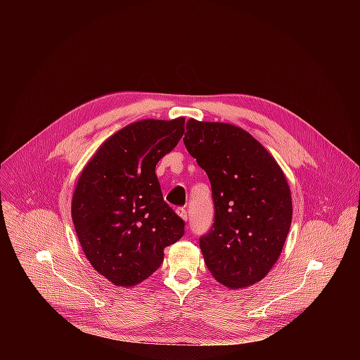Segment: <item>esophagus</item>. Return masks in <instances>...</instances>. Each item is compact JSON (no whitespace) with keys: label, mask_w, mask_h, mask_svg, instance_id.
<instances>
[{"label":"esophagus","mask_w":360,"mask_h":360,"mask_svg":"<svg viewBox=\"0 0 360 360\" xmlns=\"http://www.w3.org/2000/svg\"><path fill=\"white\" fill-rule=\"evenodd\" d=\"M176 214H178L184 221H186L188 217H189V215H188V211H186L185 208H178V210H176Z\"/></svg>","instance_id":"obj_1"}]
</instances>
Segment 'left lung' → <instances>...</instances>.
I'll return each mask as SVG.
<instances>
[{
    "instance_id": "1",
    "label": "left lung",
    "mask_w": 360,
    "mask_h": 360,
    "mask_svg": "<svg viewBox=\"0 0 360 360\" xmlns=\"http://www.w3.org/2000/svg\"><path fill=\"white\" fill-rule=\"evenodd\" d=\"M184 143L212 188L214 224L199 238L207 268L232 289L259 282L290 228V189L282 169L250 134L231 124L189 120Z\"/></svg>"
}]
</instances>
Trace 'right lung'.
<instances>
[{"label": "right lung", "instance_id": "1", "mask_svg": "<svg viewBox=\"0 0 360 360\" xmlns=\"http://www.w3.org/2000/svg\"><path fill=\"white\" fill-rule=\"evenodd\" d=\"M185 118L143 120L108 138L72 196V221L89 264L117 286L155 272L185 222L164 200L155 167L185 132Z\"/></svg>", "mask_w": 360, "mask_h": 360}]
</instances>
